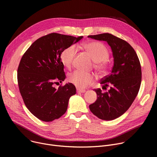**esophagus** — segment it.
<instances>
[{
    "label": "esophagus",
    "instance_id": "obj_1",
    "mask_svg": "<svg viewBox=\"0 0 157 157\" xmlns=\"http://www.w3.org/2000/svg\"><path fill=\"white\" fill-rule=\"evenodd\" d=\"M77 92L78 93H85L86 92V90L83 89H81V88H77Z\"/></svg>",
    "mask_w": 157,
    "mask_h": 157
}]
</instances>
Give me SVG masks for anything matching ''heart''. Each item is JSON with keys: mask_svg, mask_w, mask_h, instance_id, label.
<instances>
[{"mask_svg": "<svg viewBox=\"0 0 157 157\" xmlns=\"http://www.w3.org/2000/svg\"><path fill=\"white\" fill-rule=\"evenodd\" d=\"M84 48L95 62L94 67L100 76H104L107 71V62L109 56V52L106 46L97 41H92L84 44ZM77 49L74 45L69 46L63 49L60 59L65 68L70 69ZM68 81L79 88H85L92 85L95 81L94 74L81 71H74L68 76Z\"/></svg>", "mask_w": 157, "mask_h": 157, "instance_id": "obj_1", "label": "heart"}]
</instances>
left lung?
Here are the masks:
<instances>
[{
    "label": "left lung",
    "instance_id": "obj_1",
    "mask_svg": "<svg viewBox=\"0 0 157 157\" xmlns=\"http://www.w3.org/2000/svg\"><path fill=\"white\" fill-rule=\"evenodd\" d=\"M88 37L106 41L110 46L114 65L109 75L101 79V88L94 89L97 101L89 105L91 112L103 120H113L124 114L139 92L141 83V67L134 48L127 42L108 33Z\"/></svg>",
    "mask_w": 157,
    "mask_h": 157
}]
</instances>
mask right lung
<instances>
[{"instance_id":"obj_1","label":"right lung","mask_w":157,"mask_h":157,"mask_svg":"<svg viewBox=\"0 0 157 157\" xmlns=\"http://www.w3.org/2000/svg\"><path fill=\"white\" fill-rule=\"evenodd\" d=\"M83 37L52 33L37 39L23 55L17 74L20 92L38 119L52 121L67 111L70 97L76 93L75 86L69 83L56 89L53 85L66 78L60 59L63 49Z\"/></svg>"}]
</instances>
